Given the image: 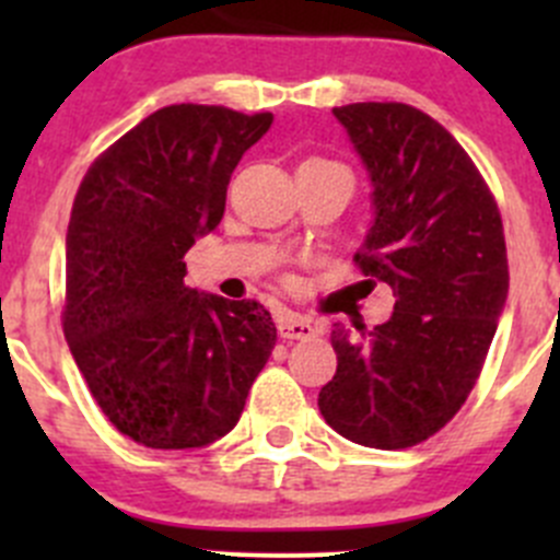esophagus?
<instances>
[{
  "label": "esophagus",
  "instance_id": "esophagus-1",
  "mask_svg": "<svg viewBox=\"0 0 560 560\" xmlns=\"http://www.w3.org/2000/svg\"><path fill=\"white\" fill-rule=\"evenodd\" d=\"M322 327L316 325L314 319H306V316L298 314H281L279 319V336L284 341H308V338L319 336Z\"/></svg>",
  "mask_w": 560,
  "mask_h": 560
}]
</instances>
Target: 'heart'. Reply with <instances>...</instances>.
Returning a JSON list of instances; mask_svg holds the SVG:
<instances>
[{
    "instance_id": "heart-1",
    "label": "heart",
    "mask_w": 560,
    "mask_h": 560,
    "mask_svg": "<svg viewBox=\"0 0 560 560\" xmlns=\"http://www.w3.org/2000/svg\"><path fill=\"white\" fill-rule=\"evenodd\" d=\"M303 165H336V162H327V160H306V162H303ZM336 167H341V165H336Z\"/></svg>"
}]
</instances>
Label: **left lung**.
<instances>
[{
	"label": "left lung",
	"mask_w": 560,
	"mask_h": 560,
	"mask_svg": "<svg viewBox=\"0 0 560 560\" xmlns=\"http://www.w3.org/2000/svg\"><path fill=\"white\" fill-rule=\"evenodd\" d=\"M369 171L374 222L354 262L385 281L395 308L354 336L336 325V376L319 389L332 431L404 450L466 404L510 292L501 213L453 135L404 103L332 107ZM360 330V327H358Z\"/></svg>",
	"instance_id": "obj_1"
}]
</instances>
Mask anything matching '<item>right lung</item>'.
Listing matches in <instances>:
<instances>
[{
  "mask_svg": "<svg viewBox=\"0 0 560 560\" xmlns=\"http://www.w3.org/2000/svg\"><path fill=\"white\" fill-rule=\"evenodd\" d=\"M270 124L222 105L162 107L78 186L65 338L103 415L143 447H206L233 431L276 347L257 301L184 284V254L222 222L230 175Z\"/></svg>",
  "mask_w": 560,
  "mask_h": 560,
  "instance_id": "1",
  "label": "right lung"
}]
</instances>
